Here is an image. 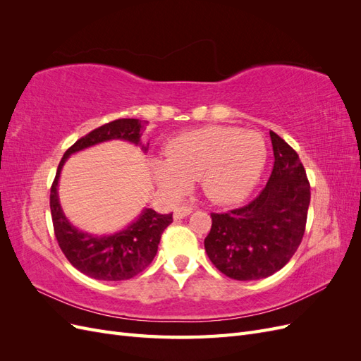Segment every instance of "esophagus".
I'll list each match as a JSON object with an SVG mask.
<instances>
[{"label":"esophagus","mask_w":361,"mask_h":361,"mask_svg":"<svg viewBox=\"0 0 361 361\" xmlns=\"http://www.w3.org/2000/svg\"><path fill=\"white\" fill-rule=\"evenodd\" d=\"M191 212H192L191 206H180V207H176V209H174L173 218L178 221V220H182L183 216H188Z\"/></svg>","instance_id":"obj_1"}]
</instances>
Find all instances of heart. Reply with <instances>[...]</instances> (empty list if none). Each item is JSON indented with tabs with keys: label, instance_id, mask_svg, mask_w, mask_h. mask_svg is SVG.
<instances>
[{
	"label": "heart",
	"instance_id": "heart-1",
	"mask_svg": "<svg viewBox=\"0 0 361 361\" xmlns=\"http://www.w3.org/2000/svg\"><path fill=\"white\" fill-rule=\"evenodd\" d=\"M166 162H155V179L171 192L200 180L203 194L216 204H232L253 190L268 159L264 137L232 126H207L173 138Z\"/></svg>",
	"mask_w": 361,
	"mask_h": 361
}]
</instances>
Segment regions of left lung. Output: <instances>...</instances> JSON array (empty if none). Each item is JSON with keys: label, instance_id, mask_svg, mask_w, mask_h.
Listing matches in <instances>:
<instances>
[{"label": "left lung", "instance_id": "1", "mask_svg": "<svg viewBox=\"0 0 361 361\" xmlns=\"http://www.w3.org/2000/svg\"><path fill=\"white\" fill-rule=\"evenodd\" d=\"M274 167L255 200L224 214H211L204 239L207 257L233 280L267 279L285 267L300 247L310 204V183L295 152L269 130Z\"/></svg>", "mask_w": 361, "mask_h": 361}]
</instances>
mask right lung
I'll return each instance as SVG.
<instances>
[{
  "instance_id": "1",
  "label": "right lung",
  "mask_w": 361,
  "mask_h": 361,
  "mask_svg": "<svg viewBox=\"0 0 361 361\" xmlns=\"http://www.w3.org/2000/svg\"><path fill=\"white\" fill-rule=\"evenodd\" d=\"M146 126L147 122L138 118H118L102 125L71 146L59 164L49 195L54 233L66 259L80 272L92 279L118 281L140 274L154 260L161 235L173 221V214H158L146 207L135 221L120 232L102 236L82 232L68 220L61 209L59 200L61 169L71 155L105 141L123 140L141 146L140 140ZM147 146H141L145 154Z\"/></svg>"
}]
</instances>
